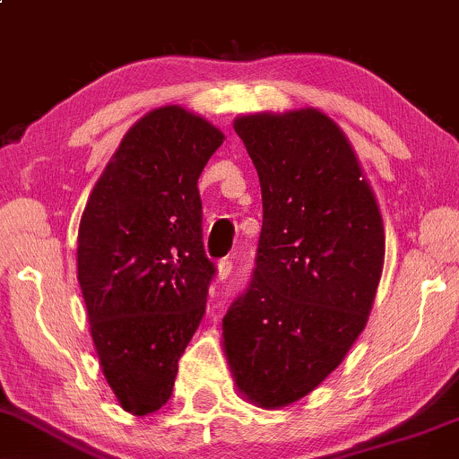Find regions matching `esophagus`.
Wrapping results in <instances>:
<instances>
[{"label": "esophagus", "mask_w": 459, "mask_h": 459, "mask_svg": "<svg viewBox=\"0 0 459 459\" xmlns=\"http://www.w3.org/2000/svg\"><path fill=\"white\" fill-rule=\"evenodd\" d=\"M231 268H234V265H231V259H221V262L217 264V276H219V279L221 281L228 279L230 273H231Z\"/></svg>", "instance_id": "1"}]
</instances>
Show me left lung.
<instances>
[{
    "instance_id": "8db88e82",
    "label": "left lung",
    "mask_w": 459,
    "mask_h": 459,
    "mask_svg": "<svg viewBox=\"0 0 459 459\" xmlns=\"http://www.w3.org/2000/svg\"><path fill=\"white\" fill-rule=\"evenodd\" d=\"M262 185L247 293L223 316V353L247 403L315 392L364 332L385 262L377 195L336 121L316 108L234 118Z\"/></svg>"
}]
</instances>
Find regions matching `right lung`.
<instances>
[{
	"label": "right lung",
	"mask_w": 459,
	"mask_h": 459,
	"mask_svg": "<svg viewBox=\"0 0 459 459\" xmlns=\"http://www.w3.org/2000/svg\"><path fill=\"white\" fill-rule=\"evenodd\" d=\"M225 135L169 104L135 121L81 217L78 282L95 351L117 403L160 411L200 325L214 265L204 253V166Z\"/></svg>",
	"instance_id": "obj_1"
}]
</instances>
